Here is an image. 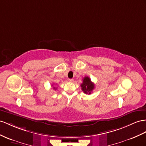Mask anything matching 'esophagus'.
I'll list each match as a JSON object with an SVG mask.
<instances>
[{"instance_id":"obj_1","label":"esophagus","mask_w":146,"mask_h":146,"mask_svg":"<svg viewBox=\"0 0 146 146\" xmlns=\"http://www.w3.org/2000/svg\"><path fill=\"white\" fill-rule=\"evenodd\" d=\"M73 81H74L73 79H69V80H68V81H69V82H73Z\"/></svg>"}]
</instances>
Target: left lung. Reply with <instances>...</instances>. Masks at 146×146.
<instances>
[{
	"label": "left lung",
	"mask_w": 146,
	"mask_h": 146,
	"mask_svg": "<svg viewBox=\"0 0 146 146\" xmlns=\"http://www.w3.org/2000/svg\"><path fill=\"white\" fill-rule=\"evenodd\" d=\"M81 87L82 91L85 94H91V92L94 89V84L88 76H85L83 79V83L81 84Z\"/></svg>",
	"instance_id": "8db88e82"
}]
</instances>
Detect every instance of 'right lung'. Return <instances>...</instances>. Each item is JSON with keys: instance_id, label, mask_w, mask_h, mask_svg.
<instances>
[{"instance_id": "right-lung-1", "label": "right lung", "mask_w": 146, "mask_h": 146, "mask_svg": "<svg viewBox=\"0 0 146 146\" xmlns=\"http://www.w3.org/2000/svg\"><path fill=\"white\" fill-rule=\"evenodd\" d=\"M52 86H53V85H52ZM53 88H54V89H56L57 88H55V87H53Z\"/></svg>"}]
</instances>
